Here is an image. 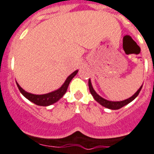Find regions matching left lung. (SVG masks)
Segmentation results:
<instances>
[{
    "label": "left lung",
    "mask_w": 154,
    "mask_h": 154,
    "mask_svg": "<svg viewBox=\"0 0 154 154\" xmlns=\"http://www.w3.org/2000/svg\"><path fill=\"white\" fill-rule=\"evenodd\" d=\"M88 85H89V90H90L91 94H92L94 98L95 99V101H97V102L99 103L100 105H102V106L105 107V108H108V109H112V110H116V109H121V108H122V107L125 106V105H128V104L130 103L132 101H133V100L138 96L139 93H140V91H141L142 89V87H140V88H139V90L137 91L132 97H130L129 98H128V99H125L124 100V101H108V100L105 99V98H103V97H101V96H99L97 93H96L95 91L94 90L93 87H92L90 79H89V81H88Z\"/></svg>",
    "instance_id": "left-lung-1"
}]
</instances>
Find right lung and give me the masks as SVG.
<instances>
[{
	"mask_svg": "<svg viewBox=\"0 0 154 154\" xmlns=\"http://www.w3.org/2000/svg\"><path fill=\"white\" fill-rule=\"evenodd\" d=\"M77 72H78V70H75L73 73H72L66 78V80L65 81L63 85L59 88V89H57V91H54L50 92V93L45 94H40L39 95V94H33L29 93V92H26L25 90H23L19 86L18 83L16 82V84H17V86H18L20 92L28 100H29V101H32V102H33L34 104H35L37 105H40V106H49V105H52L53 103L58 101L64 95V94L66 93V90H67L69 82L74 77V76L77 74Z\"/></svg>",
	"mask_w": 154,
	"mask_h": 154,
	"instance_id": "add662e5",
	"label": "right lung"
}]
</instances>
